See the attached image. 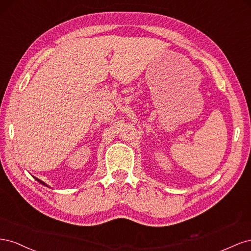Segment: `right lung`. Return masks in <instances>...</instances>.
I'll return each instance as SVG.
<instances>
[{
  "label": "right lung",
  "mask_w": 251,
  "mask_h": 251,
  "mask_svg": "<svg viewBox=\"0 0 251 251\" xmlns=\"http://www.w3.org/2000/svg\"><path fill=\"white\" fill-rule=\"evenodd\" d=\"M33 178H34V179H35V180H36L37 182H40V183H41L42 185H44V186H47V187H49V185H47L46 183H45V182H44V181H42V180H40V179H37L36 177H33Z\"/></svg>",
  "instance_id": "1"
}]
</instances>
